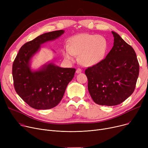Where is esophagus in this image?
<instances>
[{"mask_svg":"<svg viewBox=\"0 0 148 148\" xmlns=\"http://www.w3.org/2000/svg\"><path fill=\"white\" fill-rule=\"evenodd\" d=\"M82 70L80 68H77V69H76V73H77V74L82 73Z\"/></svg>","mask_w":148,"mask_h":148,"instance_id":"esophagus-1","label":"esophagus"}]
</instances>
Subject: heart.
Returning a JSON list of instances; mask_svg holds the SVG:
<instances>
[{"label":"heart","mask_w":148,"mask_h":148,"mask_svg":"<svg viewBox=\"0 0 148 148\" xmlns=\"http://www.w3.org/2000/svg\"><path fill=\"white\" fill-rule=\"evenodd\" d=\"M108 49V42L102 35L82 34L73 37L68 47L63 49L64 58L70 61L79 55L80 63L85 66L96 65L104 58Z\"/></svg>","instance_id":"heart-1"}]
</instances>
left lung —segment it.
Segmentation results:
<instances>
[{"mask_svg": "<svg viewBox=\"0 0 148 148\" xmlns=\"http://www.w3.org/2000/svg\"><path fill=\"white\" fill-rule=\"evenodd\" d=\"M112 33V50L105 59L85 70L93 101L107 106L118 105L133 94L139 74L134 50L117 33Z\"/></svg>", "mask_w": 148, "mask_h": 148, "instance_id": "left-lung-1", "label": "left lung"}]
</instances>
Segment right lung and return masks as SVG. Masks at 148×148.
Wrapping results in <instances>:
<instances>
[{
    "label": "right lung",
    "instance_id": "right-lung-1",
    "mask_svg": "<svg viewBox=\"0 0 148 148\" xmlns=\"http://www.w3.org/2000/svg\"><path fill=\"white\" fill-rule=\"evenodd\" d=\"M64 32L60 30L45 33L25 43L13 62L15 90L25 103L35 109L47 110L56 106L74 77L75 68H60L52 63L44 65L36 71L30 68V60L41 45L55 40Z\"/></svg>",
    "mask_w": 148,
    "mask_h": 148
}]
</instances>
